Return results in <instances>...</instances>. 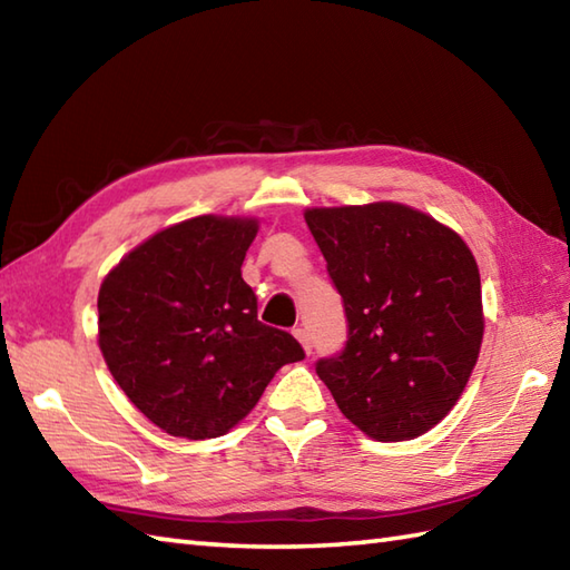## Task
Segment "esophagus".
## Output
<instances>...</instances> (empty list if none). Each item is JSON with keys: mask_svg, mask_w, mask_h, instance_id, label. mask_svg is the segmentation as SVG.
Wrapping results in <instances>:
<instances>
[{"mask_svg": "<svg viewBox=\"0 0 570 570\" xmlns=\"http://www.w3.org/2000/svg\"><path fill=\"white\" fill-rule=\"evenodd\" d=\"M294 335L298 337V343L304 345V350L306 353L311 355V350H313V345H311V335H308V331L306 328H294Z\"/></svg>", "mask_w": 570, "mask_h": 570, "instance_id": "34e87169", "label": "esophagus"}]
</instances>
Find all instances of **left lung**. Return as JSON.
<instances>
[{"instance_id": "1", "label": "left lung", "mask_w": 570, "mask_h": 570, "mask_svg": "<svg viewBox=\"0 0 570 570\" xmlns=\"http://www.w3.org/2000/svg\"><path fill=\"white\" fill-rule=\"evenodd\" d=\"M343 298L347 341L316 362L357 429L404 441L463 394L482 343L475 257L453 229L399 203L306 210Z\"/></svg>"}]
</instances>
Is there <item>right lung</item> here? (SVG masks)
<instances>
[{"instance_id":"add662e5","label":"right lung","mask_w":570,"mask_h":570,"mask_svg":"<svg viewBox=\"0 0 570 570\" xmlns=\"http://www.w3.org/2000/svg\"><path fill=\"white\" fill-rule=\"evenodd\" d=\"M257 223L200 215L131 249L100 286V350L144 416L171 435L217 439L259 402L296 337L257 321L242 262Z\"/></svg>"}]
</instances>
